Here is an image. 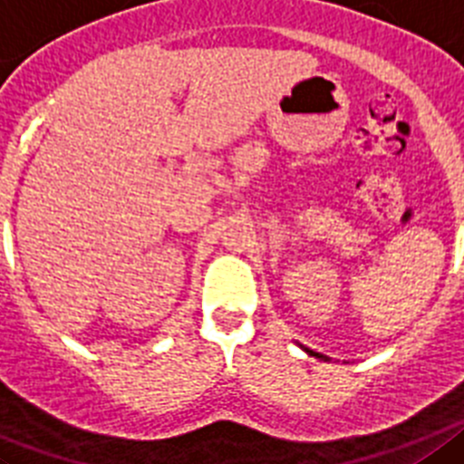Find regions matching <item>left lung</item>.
Segmentation results:
<instances>
[{"label":"left lung","instance_id":"8db88e82","mask_svg":"<svg viewBox=\"0 0 464 464\" xmlns=\"http://www.w3.org/2000/svg\"><path fill=\"white\" fill-rule=\"evenodd\" d=\"M308 353H310V350H308ZM313 354H315V357H322V354H317V353H313Z\"/></svg>","mask_w":464,"mask_h":464}]
</instances>
